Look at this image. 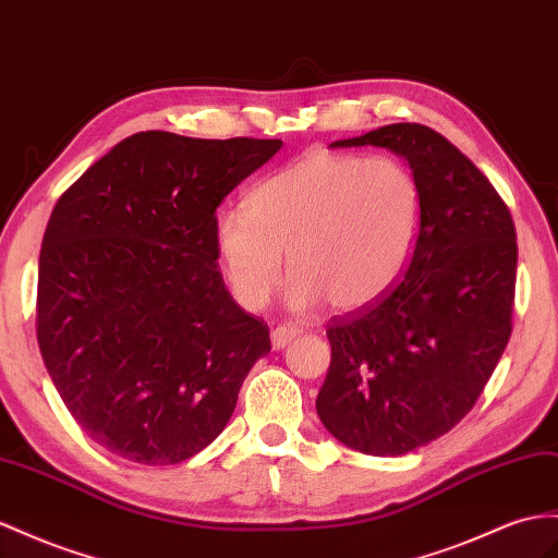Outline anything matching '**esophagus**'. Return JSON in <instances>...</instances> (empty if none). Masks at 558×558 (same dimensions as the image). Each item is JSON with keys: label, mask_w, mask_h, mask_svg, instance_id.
Returning <instances> with one entry per match:
<instances>
[{"label": "esophagus", "mask_w": 558, "mask_h": 558, "mask_svg": "<svg viewBox=\"0 0 558 558\" xmlns=\"http://www.w3.org/2000/svg\"><path fill=\"white\" fill-rule=\"evenodd\" d=\"M299 337V330L294 325H278L274 332H270V344H274V349H284L288 344H292V341Z\"/></svg>", "instance_id": "esophagus-1"}]
</instances>
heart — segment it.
<instances>
[{"instance_id":"heart-1","label":"heart","mask_w":558,"mask_h":558,"mask_svg":"<svg viewBox=\"0 0 558 558\" xmlns=\"http://www.w3.org/2000/svg\"><path fill=\"white\" fill-rule=\"evenodd\" d=\"M420 226L422 191L408 165L311 150L256 183L245 211H219L214 238L242 306L268 302L288 254L294 311L323 299L337 311H361L403 276Z\"/></svg>"}]
</instances>
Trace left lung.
Here are the masks:
<instances>
[{
    "mask_svg": "<svg viewBox=\"0 0 558 558\" xmlns=\"http://www.w3.org/2000/svg\"><path fill=\"white\" fill-rule=\"evenodd\" d=\"M408 160L422 226L401 280L373 306L332 318L318 417L344 446L405 454L474 408L505 353L517 288V228L483 171L424 124H387L332 148Z\"/></svg>",
    "mask_w": 558,
    "mask_h": 558,
    "instance_id": "8db88e82",
    "label": "left lung"
}]
</instances>
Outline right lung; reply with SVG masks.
Instances as JSON below:
<instances>
[{"mask_svg":"<svg viewBox=\"0 0 558 558\" xmlns=\"http://www.w3.org/2000/svg\"><path fill=\"white\" fill-rule=\"evenodd\" d=\"M280 138L138 132L59 197L37 276V344L65 408L98 446L179 464L231 420L268 325L217 268L221 199Z\"/></svg>","mask_w":558,"mask_h":558,"instance_id":"add662e5","label":"right lung"}]
</instances>
